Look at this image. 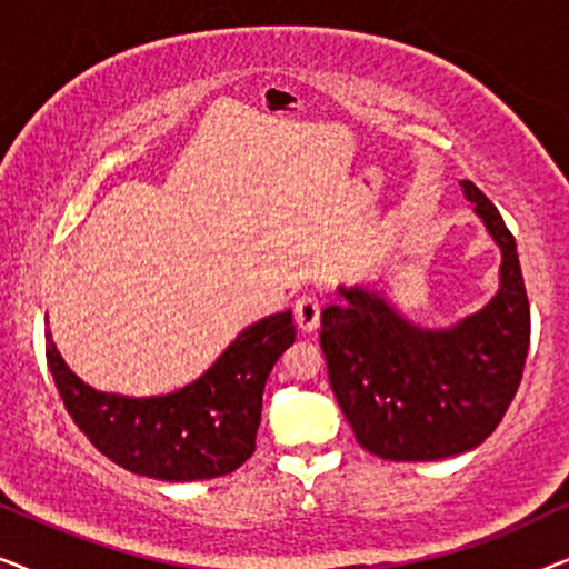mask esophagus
Returning <instances> with one entry per match:
<instances>
[{"instance_id":"obj_1","label":"esophagus","mask_w":569,"mask_h":569,"mask_svg":"<svg viewBox=\"0 0 569 569\" xmlns=\"http://www.w3.org/2000/svg\"><path fill=\"white\" fill-rule=\"evenodd\" d=\"M318 321H321V300L316 295H302V298L295 300V323H298L300 331H316Z\"/></svg>"}]
</instances>
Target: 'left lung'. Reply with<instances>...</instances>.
Instances as JSON below:
<instances>
[{
	"label": "left lung",
	"instance_id": "1",
	"mask_svg": "<svg viewBox=\"0 0 569 569\" xmlns=\"http://www.w3.org/2000/svg\"><path fill=\"white\" fill-rule=\"evenodd\" d=\"M502 251L500 290L453 329H419L378 292L339 287L321 313V349L341 411L386 461H440L485 442L523 378L531 308L516 238L497 207L461 181Z\"/></svg>",
	"mask_w": 569,
	"mask_h": 569
}]
</instances>
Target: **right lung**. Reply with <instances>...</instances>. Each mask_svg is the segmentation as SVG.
I'll list each match as a JSON object with an SVG mask.
<instances>
[{"instance_id":"obj_1","label":"right lung","mask_w":569,"mask_h":569,"mask_svg":"<svg viewBox=\"0 0 569 569\" xmlns=\"http://www.w3.org/2000/svg\"><path fill=\"white\" fill-rule=\"evenodd\" d=\"M295 341L292 313L248 326L220 360L181 391L150 399L100 393L82 383L46 333V360L74 425L121 469L162 481L214 479L256 450L263 386Z\"/></svg>"}]
</instances>
